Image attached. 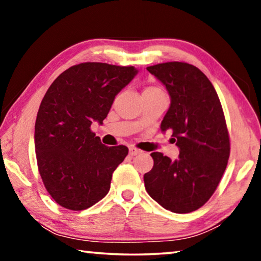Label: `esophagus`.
<instances>
[{"label": "esophagus", "instance_id": "obj_1", "mask_svg": "<svg viewBox=\"0 0 261 261\" xmlns=\"http://www.w3.org/2000/svg\"><path fill=\"white\" fill-rule=\"evenodd\" d=\"M129 153H130V155H137V154H139L140 153V151L138 148H136V147H130L129 148Z\"/></svg>", "mask_w": 261, "mask_h": 261}]
</instances>
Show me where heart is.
I'll use <instances>...</instances> for the list:
<instances>
[{"instance_id": "obj_1", "label": "heart", "mask_w": 261, "mask_h": 261, "mask_svg": "<svg viewBox=\"0 0 261 261\" xmlns=\"http://www.w3.org/2000/svg\"><path fill=\"white\" fill-rule=\"evenodd\" d=\"M144 91H148V92H159V91H161L160 88H158V87H147V88H145Z\"/></svg>"}]
</instances>
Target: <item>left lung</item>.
I'll list each match as a JSON object with an SVG mask.
<instances>
[{
    "instance_id": "left-lung-1",
    "label": "left lung",
    "mask_w": 261,
    "mask_h": 261,
    "mask_svg": "<svg viewBox=\"0 0 261 261\" xmlns=\"http://www.w3.org/2000/svg\"><path fill=\"white\" fill-rule=\"evenodd\" d=\"M166 86L170 107L161 131H173L177 160L151 153L154 166L144 175L145 189L163 208L190 213L208 201L226 170L230 140L220 99L210 79L184 62L147 67Z\"/></svg>"
}]
</instances>
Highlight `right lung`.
Wrapping results in <instances>:
<instances>
[{
  "mask_svg": "<svg viewBox=\"0 0 261 261\" xmlns=\"http://www.w3.org/2000/svg\"><path fill=\"white\" fill-rule=\"evenodd\" d=\"M135 67L85 62L65 70L48 88L37 115L34 146L45 188L60 206L83 211L108 193L126 146H105L91 131L102 124Z\"/></svg>",
  "mask_w": 261,
  "mask_h": 261,
  "instance_id": "add662e5",
  "label": "right lung"
}]
</instances>
